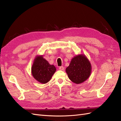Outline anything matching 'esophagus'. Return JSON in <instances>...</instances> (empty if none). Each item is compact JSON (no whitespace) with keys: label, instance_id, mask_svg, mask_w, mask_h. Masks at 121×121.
Returning <instances> with one entry per match:
<instances>
[{"label":"esophagus","instance_id":"esophagus-1","mask_svg":"<svg viewBox=\"0 0 121 121\" xmlns=\"http://www.w3.org/2000/svg\"><path fill=\"white\" fill-rule=\"evenodd\" d=\"M59 69L61 70H63L64 69V67L63 66H60L59 67Z\"/></svg>","mask_w":121,"mask_h":121}]
</instances>
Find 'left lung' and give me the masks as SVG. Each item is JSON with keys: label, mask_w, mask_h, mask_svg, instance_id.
I'll return each instance as SVG.
<instances>
[{"label": "left lung", "mask_w": 121, "mask_h": 121, "mask_svg": "<svg viewBox=\"0 0 121 121\" xmlns=\"http://www.w3.org/2000/svg\"><path fill=\"white\" fill-rule=\"evenodd\" d=\"M65 70L71 81L78 84L85 81L90 76L91 65L85 55H78L72 58Z\"/></svg>", "instance_id": "obj_1"}]
</instances>
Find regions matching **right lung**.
Returning a JSON list of instances; mask_svg holds the SVG:
<instances>
[{"label": "right lung", "instance_id": "right-lung-1", "mask_svg": "<svg viewBox=\"0 0 121 121\" xmlns=\"http://www.w3.org/2000/svg\"><path fill=\"white\" fill-rule=\"evenodd\" d=\"M56 69L54 65H51L43 57L37 55L34 59L31 68L32 75L37 81L45 84L50 81Z\"/></svg>", "mask_w": 121, "mask_h": 121}]
</instances>
